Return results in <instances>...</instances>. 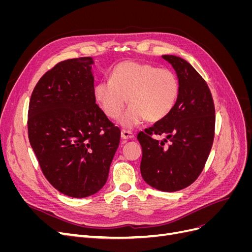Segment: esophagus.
Listing matches in <instances>:
<instances>
[{"mask_svg": "<svg viewBox=\"0 0 252 252\" xmlns=\"http://www.w3.org/2000/svg\"><path fill=\"white\" fill-rule=\"evenodd\" d=\"M121 138L123 140H131L134 138V134L130 131H127V130H122L121 131Z\"/></svg>", "mask_w": 252, "mask_h": 252, "instance_id": "1", "label": "esophagus"}]
</instances>
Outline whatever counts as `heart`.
<instances>
[{"mask_svg":"<svg viewBox=\"0 0 252 252\" xmlns=\"http://www.w3.org/2000/svg\"><path fill=\"white\" fill-rule=\"evenodd\" d=\"M94 97L110 119H118L122 127L132 129L145 120L158 122L173 109L180 94L179 80L172 71L158 67L124 61L114 66L111 81H100L94 86Z\"/></svg>","mask_w":252,"mask_h":252,"instance_id":"heart-1","label":"heart"}]
</instances>
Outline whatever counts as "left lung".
Returning a JSON list of instances; mask_svg holds the SVG:
<instances>
[{"mask_svg":"<svg viewBox=\"0 0 252 252\" xmlns=\"http://www.w3.org/2000/svg\"><path fill=\"white\" fill-rule=\"evenodd\" d=\"M162 58L177 73L180 94L168 116L139 133L140 168L148 185L173 192L191 185L202 172L215 138L216 111L207 84L194 68L177 56ZM152 134L165 138L158 141ZM167 139L169 147L164 145Z\"/></svg>","mask_w":252,"mask_h":252,"instance_id":"left-lung-1","label":"left lung"}]
</instances>
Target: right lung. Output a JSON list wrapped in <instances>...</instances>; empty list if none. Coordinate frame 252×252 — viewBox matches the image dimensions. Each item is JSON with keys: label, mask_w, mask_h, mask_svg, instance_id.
I'll return each mask as SVG.
<instances>
[{"label": "right lung", "mask_w": 252, "mask_h": 252, "mask_svg": "<svg viewBox=\"0 0 252 252\" xmlns=\"http://www.w3.org/2000/svg\"><path fill=\"white\" fill-rule=\"evenodd\" d=\"M93 58L66 60L33 89L28 136L45 178L71 197L96 193L108 179L121 131L95 104Z\"/></svg>", "instance_id": "1"}]
</instances>
